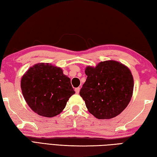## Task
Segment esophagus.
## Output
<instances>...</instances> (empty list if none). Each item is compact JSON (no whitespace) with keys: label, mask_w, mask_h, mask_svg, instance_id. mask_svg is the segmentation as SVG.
Here are the masks:
<instances>
[{"label":"esophagus","mask_w":157,"mask_h":157,"mask_svg":"<svg viewBox=\"0 0 157 157\" xmlns=\"http://www.w3.org/2000/svg\"><path fill=\"white\" fill-rule=\"evenodd\" d=\"M79 90H80V88H79V87L76 88L75 89V91L76 94H78V93H79Z\"/></svg>","instance_id":"34e87169"}]
</instances>
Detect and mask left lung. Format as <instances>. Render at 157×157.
I'll list each match as a JSON object with an SVG mask.
<instances>
[{"label":"left lung","mask_w":157,"mask_h":157,"mask_svg":"<svg viewBox=\"0 0 157 157\" xmlns=\"http://www.w3.org/2000/svg\"><path fill=\"white\" fill-rule=\"evenodd\" d=\"M86 80L79 94L88 112L98 119H110L127 107L133 91V78L127 67L115 60L85 69Z\"/></svg>","instance_id":"obj_1"}]
</instances>
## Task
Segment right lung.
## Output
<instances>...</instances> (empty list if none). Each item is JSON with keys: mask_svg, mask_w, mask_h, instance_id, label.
<instances>
[{"mask_svg": "<svg viewBox=\"0 0 157 157\" xmlns=\"http://www.w3.org/2000/svg\"><path fill=\"white\" fill-rule=\"evenodd\" d=\"M21 89L33 111L48 118L59 114L75 94L70 78L62 69L49 63L30 67L21 78Z\"/></svg>", "mask_w": 157, "mask_h": 157, "instance_id": "add662e5", "label": "right lung"}]
</instances>
